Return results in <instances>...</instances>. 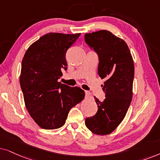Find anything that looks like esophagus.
Listing matches in <instances>:
<instances>
[{
  "mask_svg": "<svg viewBox=\"0 0 160 160\" xmlns=\"http://www.w3.org/2000/svg\"><path fill=\"white\" fill-rule=\"evenodd\" d=\"M90 95H91V93L89 92L88 91H85V98H86V99L90 97Z\"/></svg>",
  "mask_w": 160,
  "mask_h": 160,
  "instance_id": "34e87169",
  "label": "esophagus"
}]
</instances>
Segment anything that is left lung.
<instances>
[{"instance_id":"1","label":"left lung","mask_w":160,"mask_h":160,"mask_svg":"<svg viewBox=\"0 0 160 160\" xmlns=\"http://www.w3.org/2000/svg\"><path fill=\"white\" fill-rule=\"evenodd\" d=\"M85 42L99 58L98 74L105 80L102 90L105 99L100 102L94 116L85 123L97 135L111 133L126 116L132 98L134 62L126 42L111 32L102 30L85 34Z\"/></svg>"}]
</instances>
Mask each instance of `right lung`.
<instances>
[{
  "label": "right lung",
  "instance_id": "add662e5",
  "mask_svg": "<svg viewBox=\"0 0 160 160\" xmlns=\"http://www.w3.org/2000/svg\"><path fill=\"white\" fill-rule=\"evenodd\" d=\"M80 33H50L31 44L23 57L20 78L30 116L44 129L63 126L70 109L85 97L79 87L58 82L67 69L66 53Z\"/></svg>",
  "mask_w": 160,
  "mask_h": 160
}]
</instances>
